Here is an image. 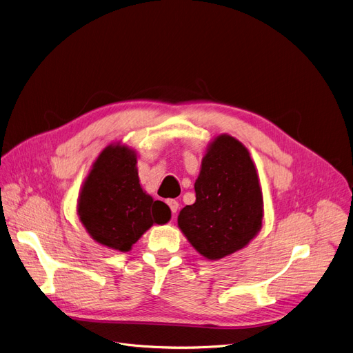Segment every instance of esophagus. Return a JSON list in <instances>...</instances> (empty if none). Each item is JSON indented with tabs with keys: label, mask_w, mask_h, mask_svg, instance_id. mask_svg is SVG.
Wrapping results in <instances>:
<instances>
[{
	"label": "esophagus",
	"mask_w": 353,
	"mask_h": 353,
	"mask_svg": "<svg viewBox=\"0 0 353 353\" xmlns=\"http://www.w3.org/2000/svg\"><path fill=\"white\" fill-rule=\"evenodd\" d=\"M167 203H168V206H170V210L172 211V214H175V212L178 211V208H179L178 201H175V199H168Z\"/></svg>",
	"instance_id": "obj_1"
}]
</instances>
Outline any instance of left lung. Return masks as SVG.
I'll use <instances>...</instances> for the list:
<instances>
[{"label":"left lung","mask_w":353,"mask_h":353,"mask_svg":"<svg viewBox=\"0 0 353 353\" xmlns=\"http://www.w3.org/2000/svg\"><path fill=\"white\" fill-rule=\"evenodd\" d=\"M196 201L178 215V226L206 259H221L250 243L262 226L263 201L250 152L231 135L216 137L195 182Z\"/></svg>","instance_id":"left-lung-1"}]
</instances>
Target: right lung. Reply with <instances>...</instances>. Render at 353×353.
<instances>
[{"instance_id": "add662e5", "label": "right lung", "mask_w": 353, "mask_h": 353, "mask_svg": "<svg viewBox=\"0 0 353 353\" xmlns=\"http://www.w3.org/2000/svg\"><path fill=\"white\" fill-rule=\"evenodd\" d=\"M78 215L98 243L128 252L154 223H167L171 210L142 191L135 152L123 145H110L82 185Z\"/></svg>"}]
</instances>
